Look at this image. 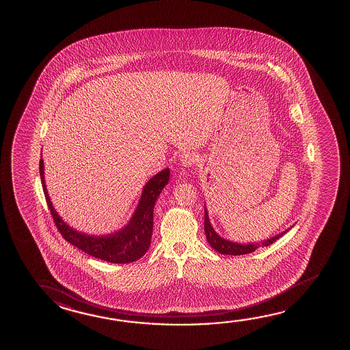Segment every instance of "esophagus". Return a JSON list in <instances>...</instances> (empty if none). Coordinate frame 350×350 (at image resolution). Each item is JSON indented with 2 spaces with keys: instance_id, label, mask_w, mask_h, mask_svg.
I'll list each match as a JSON object with an SVG mask.
<instances>
[{
  "instance_id": "obj_1",
  "label": "esophagus",
  "mask_w": 350,
  "mask_h": 350,
  "mask_svg": "<svg viewBox=\"0 0 350 350\" xmlns=\"http://www.w3.org/2000/svg\"><path fill=\"white\" fill-rule=\"evenodd\" d=\"M180 162L182 165L185 167H193L198 162V156L194 152L190 151H184L183 154H180Z\"/></svg>"
}]
</instances>
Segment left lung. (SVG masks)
Listing matches in <instances>:
<instances>
[{
  "mask_svg": "<svg viewBox=\"0 0 350 350\" xmlns=\"http://www.w3.org/2000/svg\"><path fill=\"white\" fill-rule=\"evenodd\" d=\"M204 231H205V236L208 239V245L214 248L215 251L219 252L221 254H228V256H242V254H247V253H252L256 251L259 247H267L270 245L273 242H275L276 239H280L284 233L288 232L290 228L282 231V233L276 234L271 239H265L262 241L260 243H247V245H242V243H236L232 241H228L224 237H221L219 233L216 232L214 227L211 226V222L208 220V208L205 205V211H204Z\"/></svg>",
  "mask_w": 350,
  "mask_h": 350,
  "instance_id": "left-lung-1",
  "label": "left lung"
}]
</instances>
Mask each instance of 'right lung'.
Wrapping results in <instances>:
<instances>
[{
	"label": "right lung",
	"mask_w": 350,
	"mask_h": 350,
	"mask_svg": "<svg viewBox=\"0 0 350 350\" xmlns=\"http://www.w3.org/2000/svg\"><path fill=\"white\" fill-rule=\"evenodd\" d=\"M39 172L44 194L51 216L62 237L81 251L109 263L126 264L144 257L151 245L154 228V208L157 198L170 180V168H165L145 184L142 198L129 222L119 231L109 234H88L70 226L57 214L50 200L44 177V161L40 159Z\"/></svg>",
	"instance_id": "add662e5"
}]
</instances>
